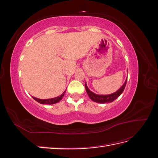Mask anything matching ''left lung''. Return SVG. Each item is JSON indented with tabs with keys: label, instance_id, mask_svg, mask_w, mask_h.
<instances>
[{
	"label": "left lung",
	"instance_id": "obj_1",
	"mask_svg": "<svg viewBox=\"0 0 158 158\" xmlns=\"http://www.w3.org/2000/svg\"><path fill=\"white\" fill-rule=\"evenodd\" d=\"M127 81V78L125 80V83L123 84L122 86L119 88L117 91V92H114L113 94H109V95H99V94H96L92 92V91H90V89L87 86L86 82L85 83V90H86V92L88 95L89 98L92 99L93 102L99 103H111V102H113L114 100H115L118 96H120L121 94L123 92V91H124V89H125V88L126 86Z\"/></svg>",
	"mask_w": 158,
	"mask_h": 158
}]
</instances>
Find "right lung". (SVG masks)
Returning a JSON list of instances; mask_svg holds the SVG:
<instances>
[{
    "mask_svg": "<svg viewBox=\"0 0 158 158\" xmlns=\"http://www.w3.org/2000/svg\"><path fill=\"white\" fill-rule=\"evenodd\" d=\"M66 92V90L63 93V94H61L58 97H56L54 98H51V99H39V98H36L35 97H33L32 98L34 99L36 102H37L38 103H40L41 104H47V105H52V104H55L59 102L60 100L62 99V98H63V96L64 95V94Z\"/></svg>",
    "mask_w": 158,
    "mask_h": 158,
    "instance_id": "right-lung-1",
    "label": "right lung"
}]
</instances>
